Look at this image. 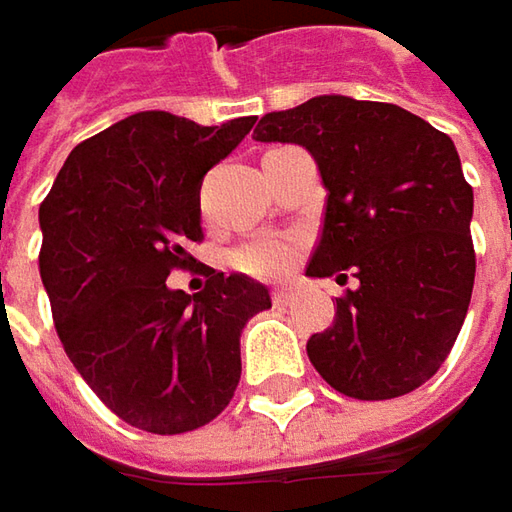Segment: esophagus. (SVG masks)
Wrapping results in <instances>:
<instances>
[{
	"mask_svg": "<svg viewBox=\"0 0 512 512\" xmlns=\"http://www.w3.org/2000/svg\"><path fill=\"white\" fill-rule=\"evenodd\" d=\"M270 296H273V305H287L293 293H290V287H276V290H273Z\"/></svg>",
	"mask_w": 512,
	"mask_h": 512,
	"instance_id": "34e87169",
	"label": "esophagus"
}]
</instances>
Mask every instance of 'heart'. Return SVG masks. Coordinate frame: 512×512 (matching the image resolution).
I'll use <instances>...</instances> for the list:
<instances>
[{
	"mask_svg": "<svg viewBox=\"0 0 512 512\" xmlns=\"http://www.w3.org/2000/svg\"><path fill=\"white\" fill-rule=\"evenodd\" d=\"M296 242L287 236H259L230 253V265L256 279H279L296 262Z\"/></svg>",
	"mask_w": 512,
	"mask_h": 512,
	"instance_id": "heart-1",
	"label": "heart"
}]
</instances>
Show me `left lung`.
Instances as JSON below:
<instances>
[{"mask_svg": "<svg viewBox=\"0 0 512 512\" xmlns=\"http://www.w3.org/2000/svg\"><path fill=\"white\" fill-rule=\"evenodd\" d=\"M253 139L313 153L327 210L307 276L353 279L333 325L307 342L319 376L362 402L422 387L450 356L476 279L473 187L453 139L399 105L350 96L267 113Z\"/></svg>", "mask_w": 512, "mask_h": 512, "instance_id": "left-lung-1", "label": "left lung"}]
</instances>
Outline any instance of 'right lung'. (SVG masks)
<instances>
[{
  "mask_svg": "<svg viewBox=\"0 0 512 512\" xmlns=\"http://www.w3.org/2000/svg\"><path fill=\"white\" fill-rule=\"evenodd\" d=\"M256 116L205 128L145 110L70 150L39 207V273L79 376L130 427L176 436L213 422L242 376L239 336L270 307L265 285L207 267L170 290L202 242L199 190Z\"/></svg>",
  "mask_w": 512,
  "mask_h": 512,
  "instance_id": "add662e5",
  "label": "right lung"
}]
</instances>
